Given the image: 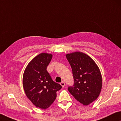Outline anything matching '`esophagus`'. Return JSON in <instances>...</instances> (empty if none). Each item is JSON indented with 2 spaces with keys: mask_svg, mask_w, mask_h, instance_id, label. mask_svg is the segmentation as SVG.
<instances>
[{
  "mask_svg": "<svg viewBox=\"0 0 121 121\" xmlns=\"http://www.w3.org/2000/svg\"><path fill=\"white\" fill-rule=\"evenodd\" d=\"M60 85H62V87H64L65 85V83L63 81V82H62L60 83Z\"/></svg>",
  "mask_w": 121,
  "mask_h": 121,
  "instance_id": "obj_1",
  "label": "esophagus"
}]
</instances>
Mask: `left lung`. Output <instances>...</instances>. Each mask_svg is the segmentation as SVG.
<instances>
[{"label": "left lung", "mask_w": 121, "mask_h": 121, "mask_svg": "<svg viewBox=\"0 0 121 121\" xmlns=\"http://www.w3.org/2000/svg\"><path fill=\"white\" fill-rule=\"evenodd\" d=\"M72 68L74 85L68 90L77 101L88 105L99 96L102 87L101 71L95 61L82 52L66 55Z\"/></svg>", "instance_id": "left-lung-1"}]
</instances>
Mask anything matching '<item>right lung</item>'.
Instances as JSON below:
<instances>
[{
    "label": "right lung",
    "mask_w": 121,
    "mask_h": 121,
    "mask_svg": "<svg viewBox=\"0 0 121 121\" xmlns=\"http://www.w3.org/2000/svg\"><path fill=\"white\" fill-rule=\"evenodd\" d=\"M52 55L42 53L33 58L26 67L23 85L27 97L37 108L46 109L53 103L56 92L62 86L52 79L46 68Z\"/></svg>",
    "instance_id": "add662e5"
}]
</instances>
